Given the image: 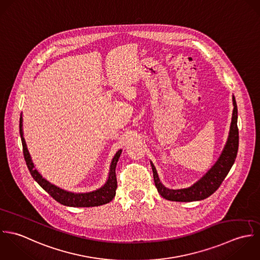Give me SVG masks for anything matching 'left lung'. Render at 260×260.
Returning <instances> with one entry per match:
<instances>
[{
    "mask_svg": "<svg viewBox=\"0 0 260 260\" xmlns=\"http://www.w3.org/2000/svg\"><path fill=\"white\" fill-rule=\"evenodd\" d=\"M233 113L232 121L230 126V133L226 146L216 164L209 170L207 174L199 180L196 184L187 189L180 190H170L161 185L156 174V168L152 164L154 181L158 194L170 201L178 202H192L206 199L211 196L222 184L225 177L229 173L231 167L233 166L238 152L239 144V133L237 126V104L235 98L233 96Z\"/></svg>",
    "mask_w": 260,
    "mask_h": 260,
    "instance_id": "1",
    "label": "left lung"
}]
</instances>
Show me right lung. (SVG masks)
<instances>
[{"mask_svg":"<svg viewBox=\"0 0 260 260\" xmlns=\"http://www.w3.org/2000/svg\"><path fill=\"white\" fill-rule=\"evenodd\" d=\"M20 136H21V141H22V146H23L24 158H25L26 165L30 171L31 176L58 203L65 205V206H70V207H94V206H101V205H104L106 203H109L114 198L115 190L117 187L115 168H116V162L121 154V150H119L115 154L114 157L112 158V161L110 165L109 177L103 188H101L94 192H90V193L75 194V193L66 192L64 190H61V189L55 187L54 185H51L49 182H47L45 179H43L42 176H40V174L36 170L33 169L34 166H33V162L31 161V158H30L26 144H25V140L23 138L22 116L20 117Z\"/></svg>","mask_w":260,"mask_h":260,"instance_id":"add662e5","label":"right lung"}]
</instances>
